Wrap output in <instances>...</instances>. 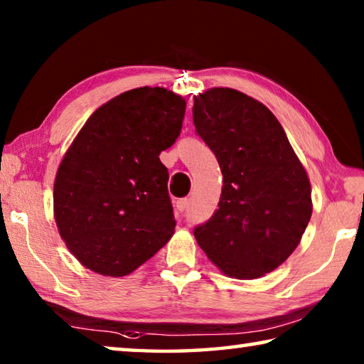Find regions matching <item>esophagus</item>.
Wrapping results in <instances>:
<instances>
[{
  "label": "esophagus",
  "mask_w": 364,
  "mask_h": 364,
  "mask_svg": "<svg viewBox=\"0 0 364 364\" xmlns=\"http://www.w3.org/2000/svg\"><path fill=\"white\" fill-rule=\"evenodd\" d=\"M188 205H189V199L188 197H183V199H178L176 202H175V207H176V210L178 212H184L188 208Z\"/></svg>",
  "instance_id": "1"
}]
</instances>
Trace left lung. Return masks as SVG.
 <instances>
[{
    "label": "left lung",
    "mask_w": 364,
    "mask_h": 364,
    "mask_svg": "<svg viewBox=\"0 0 364 364\" xmlns=\"http://www.w3.org/2000/svg\"><path fill=\"white\" fill-rule=\"evenodd\" d=\"M196 133L223 173L218 208L194 236L226 276L254 279L287 260L311 218V188L278 119L254 97L212 88L194 97Z\"/></svg>",
    "instance_id": "8db88e82"
}]
</instances>
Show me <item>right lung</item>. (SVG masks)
Segmentation results:
<instances>
[{
    "label": "right lung",
    "instance_id": "obj_1",
    "mask_svg": "<svg viewBox=\"0 0 364 364\" xmlns=\"http://www.w3.org/2000/svg\"><path fill=\"white\" fill-rule=\"evenodd\" d=\"M184 110L181 96L143 86L102 104L73 139L54 181V218L83 267L127 276L173 236L159 156L180 136Z\"/></svg>",
    "mask_w": 364,
    "mask_h": 364
}]
</instances>
